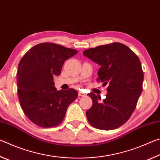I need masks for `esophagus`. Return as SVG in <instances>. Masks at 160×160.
<instances>
[{
    "instance_id": "34e87169",
    "label": "esophagus",
    "mask_w": 160,
    "mask_h": 160,
    "mask_svg": "<svg viewBox=\"0 0 160 160\" xmlns=\"http://www.w3.org/2000/svg\"><path fill=\"white\" fill-rule=\"evenodd\" d=\"M78 95H79L80 97H85L86 94L85 93L82 92H79V93H78Z\"/></svg>"
}]
</instances>
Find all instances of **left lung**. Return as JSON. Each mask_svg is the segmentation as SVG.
I'll return each mask as SVG.
<instances>
[{"label":"left lung","mask_w":160,"mask_h":160,"mask_svg":"<svg viewBox=\"0 0 160 160\" xmlns=\"http://www.w3.org/2000/svg\"><path fill=\"white\" fill-rule=\"evenodd\" d=\"M83 55L99 65L97 81L109 85L102 102L95 94H88L92 106L86 112L87 118L96 128H117L131 117L142 93L144 74L140 59L131 48L117 42L88 48Z\"/></svg>","instance_id":"obj_1"}]
</instances>
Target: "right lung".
<instances>
[{
  "mask_svg": "<svg viewBox=\"0 0 160 160\" xmlns=\"http://www.w3.org/2000/svg\"><path fill=\"white\" fill-rule=\"evenodd\" d=\"M78 52L53 43H42L31 48L20 60L17 77L19 101L25 114L37 126H58L77 99L74 89L56 90L53 77L61 74L64 61Z\"/></svg>",
  "mask_w": 160,
  "mask_h": 160,
  "instance_id": "right-lung-1",
  "label": "right lung"
}]
</instances>
